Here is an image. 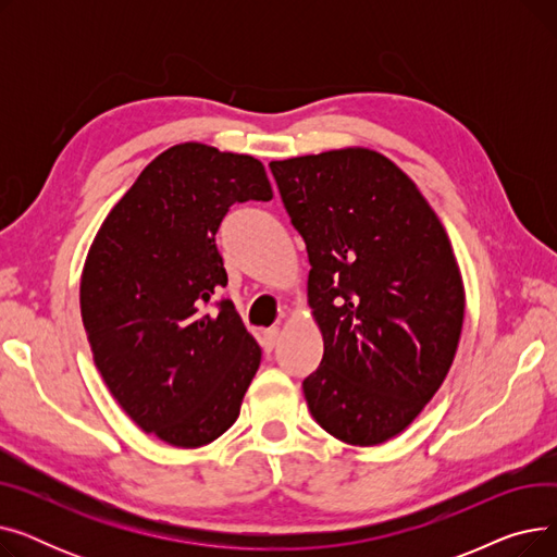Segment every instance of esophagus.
<instances>
[{"label": "esophagus", "mask_w": 557, "mask_h": 557, "mask_svg": "<svg viewBox=\"0 0 557 557\" xmlns=\"http://www.w3.org/2000/svg\"><path fill=\"white\" fill-rule=\"evenodd\" d=\"M277 341H280V330H277V327L263 330V334H261V347H263V352H271V349L277 345Z\"/></svg>", "instance_id": "esophagus-1"}]
</instances>
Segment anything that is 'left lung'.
<instances>
[{"label": "left lung", "mask_w": 557, "mask_h": 557, "mask_svg": "<svg viewBox=\"0 0 557 557\" xmlns=\"http://www.w3.org/2000/svg\"><path fill=\"white\" fill-rule=\"evenodd\" d=\"M309 255L307 298L325 352L305 382L341 443L382 445L411 424L454 363L465 288L447 232L386 156L336 149L271 162Z\"/></svg>", "instance_id": "left-lung-1"}]
</instances>
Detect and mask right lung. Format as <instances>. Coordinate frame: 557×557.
Masks as SVG:
<instances>
[{"label": "right lung", "mask_w": 557, "mask_h": 557, "mask_svg": "<svg viewBox=\"0 0 557 557\" xmlns=\"http://www.w3.org/2000/svg\"><path fill=\"white\" fill-rule=\"evenodd\" d=\"M263 164L175 144L101 223L81 275V315L112 397L173 447L210 445L239 418L261 361L230 300L214 234L230 205L271 200Z\"/></svg>", "instance_id": "add662e5"}]
</instances>
